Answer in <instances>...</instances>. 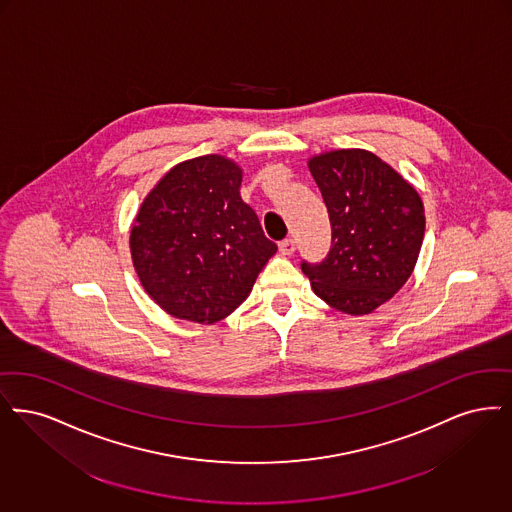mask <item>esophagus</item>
<instances>
[{
  "label": "esophagus",
  "instance_id": "1",
  "mask_svg": "<svg viewBox=\"0 0 512 512\" xmlns=\"http://www.w3.org/2000/svg\"><path fill=\"white\" fill-rule=\"evenodd\" d=\"M279 250H281L283 256H292L294 250H296V243L292 239H285V241L279 243Z\"/></svg>",
  "mask_w": 512,
  "mask_h": 512
}]
</instances>
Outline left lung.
Returning <instances> with one entry per match:
<instances>
[{"mask_svg":"<svg viewBox=\"0 0 512 512\" xmlns=\"http://www.w3.org/2000/svg\"><path fill=\"white\" fill-rule=\"evenodd\" d=\"M310 172L331 220L329 254L302 262L312 289L338 312L371 313L409 279L424 237L419 193L377 155L342 149L313 156Z\"/></svg>","mask_w":512,"mask_h":512,"instance_id":"left-lung-1","label":"left lung"}]
</instances>
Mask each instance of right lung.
<instances>
[{"label": "right lung", "mask_w": 512, "mask_h": 512, "mask_svg": "<svg viewBox=\"0 0 512 512\" xmlns=\"http://www.w3.org/2000/svg\"><path fill=\"white\" fill-rule=\"evenodd\" d=\"M241 168L218 155L174 166L143 200L130 233L139 281L179 319L214 323L239 308L275 254L241 199Z\"/></svg>", "instance_id": "add662e5"}]
</instances>
